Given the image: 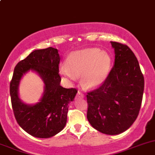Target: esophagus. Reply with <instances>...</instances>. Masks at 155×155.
I'll use <instances>...</instances> for the list:
<instances>
[{"label":"esophagus","instance_id":"34e87169","mask_svg":"<svg viewBox=\"0 0 155 155\" xmlns=\"http://www.w3.org/2000/svg\"><path fill=\"white\" fill-rule=\"evenodd\" d=\"M84 97H85V95H84V94L83 93H82V92L81 91H78V93H77V97L78 98H83Z\"/></svg>","mask_w":155,"mask_h":155}]
</instances>
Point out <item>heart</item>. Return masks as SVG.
I'll list each match as a JSON object with an SVG mask.
<instances>
[{"instance_id":"b5f03b06","label":"heart","mask_w":155,"mask_h":155,"mask_svg":"<svg viewBox=\"0 0 155 155\" xmlns=\"http://www.w3.org/2000/svg\"><path fill=\"white\" fill-rule=\"evenodd\" d=\"M111 68L112 58L107 51L92 48L71 53L67 59L66 65L60 67V73L71 80L82 76L84 86L94 87L106 80Z\"/></svg>"}]
</instances>
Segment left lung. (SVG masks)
<instances>
[{"instance_id": "8db88e82", "label": "left lung", "mask_w": 155, "mask_h": 155, "mask_svg": "<svg viewBox=\"0 0 155 155\" xmlns=\"http://www.w3.org/2000/svg\"><path fill=\"white\" fill-rule=\"evenodd\" d=\"M115 64L106 80L87 92V118L94 129L108 135L127 130L140 112L144 76L138 60L127 45L111 42Z\"/></svg>"}]
</instances>
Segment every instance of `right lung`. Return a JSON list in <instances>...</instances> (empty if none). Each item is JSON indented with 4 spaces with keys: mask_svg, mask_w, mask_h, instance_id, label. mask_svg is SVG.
I'll use <instances>...</instances> for the list:
<instances>
[{
    "mask_svg": "<svg viewBox=\"0 0 155 155\" xmlns=\"http://www.w3.org/2000/svg\"><path fill=\"white\" fill-rule=\"evenodd\" d=\"M60 56L57 48L48 47L32 51L14 69L10 85L12 110L17 123L25 131L37 138H49L66 125L68 104L73 101L77 90L61 86ZM30 69L39 74L45 84L40 102L25 104L18 97V85L22 76Z\"/></svg>",
    "mask_w": 155,
    "mask_h": 155,
    "instance_id": "1",
    "label": "right lung"
}]
</instances>
